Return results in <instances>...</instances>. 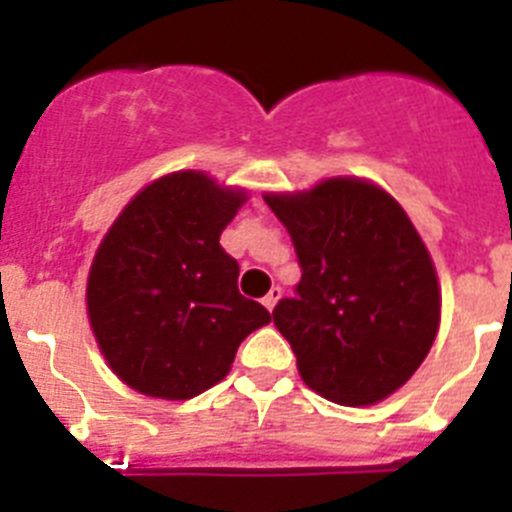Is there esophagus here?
I'll return each instance as SVG.
<instances>
[{"mask_svg":"<svg viewBox=\"0 0 512 512\" xmlns=\"http://www.w3.org/2000/svg\"><path fill=\"white\" fill-rule=\"evenodd\" d=\"M279 297H282V287H271L269 292H266V297H264V307L266 310H274V305H277L279 302Z\"/></svg>","mask_w":512,"mask_h":512,"instance_id":"esophagus-1","label":"esophagus"}]
</instances>
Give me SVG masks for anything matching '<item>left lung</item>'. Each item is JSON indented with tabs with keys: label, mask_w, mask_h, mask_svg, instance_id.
<instances>
[{
	"label": "left lung",
	"mask_w": 512,
	"mask_h": 512,
	"mask_svg": "<svg viewBox=\"0 0 512 512\" xmlns=\"http://www.w3.org/2000/svg\"><path fill=\"white\" fill-rule=\"evenodd\" d=\"M264 200L302 269L295 297L271 315L307 387L341 405H372L400 390L441 320L431 253L405 210L354 176Z\"/></svg>",
	"instance_id": "1"
}]
</instances>
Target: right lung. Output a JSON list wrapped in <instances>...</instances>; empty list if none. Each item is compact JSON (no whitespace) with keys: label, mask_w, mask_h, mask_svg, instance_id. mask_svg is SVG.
Here are the masks:
<instances>
[{"label":"right lung","mask_w":512,"mask_h":512,"mask_svg":"<svg viewBox=\"0 0 512 512\" xmlns=\"http://www.w3.org/2000/svg\"><path fill=\"white\" fill-rule=\"evenodd\" d=\"M202 171L148 184L99 243L87 310L99 351L122 382L161 400L210 390L243 338L271 312L238 292L220 233L246 202Z\"/></svg>","instance_id":"obj_1"}]
</instances>
